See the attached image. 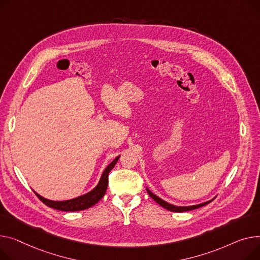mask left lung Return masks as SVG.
Instances as JSON below:
<instances>
[{"mask_svg": "<svg viewBox=\"0 0 260 260\" xmlns=\"http://www.w3.org/2000/svg\"><path fill=\"white\" fill-rule=\"evenodd\" d=\"M146 190H147V192H148L149 197H150L154 202H157L160 206L163 207V208H165V209H167V210H169V211H172V212H184V211L194 210V209L200 208V207H203V206H205V205H207V204H209L211 201L214 200V199H212V200H210V201H208V202H205V203H202V204H199V205H193V206H175V205H171V204H169V203L163 201L162 199H160L159 197H157L155 194H153L148 188H146Z\"/></svg>", "mask_w": 260, "mask_h": 260, "instance_id": "left-lung-1", "label": "left lung"}]
</instances>
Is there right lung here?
<instances>
[{"label":"right lung","instance_id":"1","mask_svg":"<svg viewBox=\"0 0 260 260\" xmlns=\"http://www.w3.org/2000/svg\"><path fill=\"white\" fill-rule=\"evenodd\" d=\"M119 158H120V155L116 157L113 160V162H111L108 165V167L103 170L102 176H101L97 186L94 189H92L90 192L85 193L83 196H80V197L72 199V200H67V201H51V200L43 198L36 191L34 192H36L38 198L45 205L50 207V208H53V209L60 210V211H81L84 209H88V208H90V207L97 204L103 198V196L106 194L108 184H109V179H108L109 174H110V171L114 168V166L116 165Z\"/></svg>","mask_w":260,"mask_h":260}]
</instances>
